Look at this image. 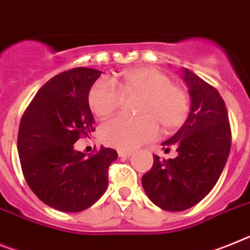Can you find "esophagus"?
<instances>
[{
    "label": "esophagus",
    "instance_id": "obj_1",
    "mask_svg": "<svg viewBox=\"0 0 250 250\" xmlns=\"http://www.w3.org/2000/svg\"><path fill=\"white\" fill-rule=\"evenodd\" d=\"M117 154H119V157L121 158H129L133 155V151H126V150H119L117 151Z\"/></svg>",
    "mask_w": 250,
    "mask_h": 250
}]
</instances>
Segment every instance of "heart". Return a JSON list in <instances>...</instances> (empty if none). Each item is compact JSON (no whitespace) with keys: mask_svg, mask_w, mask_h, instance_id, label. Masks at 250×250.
I'll use <instances>...</instances> for the list:
<instances>
[{"mask_svg":"<svg viewBox=\"0 0 250 250\" xmlns=\"http://www.w3.org/2000/svg\"><path fill=\"white\" fill-rule=\"evenodd\" d=\"M117 88L107 81L93 83L88 92V104L100 119L112 116L124 100L140 99L135 108L136 119L117 117L101 127L100 136L106 146L133 150L157 136L158 126L172 133L186 121L189 97L186 88L172 82L167 73L153 67L127 69L116 78Z\"/></svg>","mask_w":250,"mask_h":250,"instance_id":"obj_1","label":"heart"}]
</instances>
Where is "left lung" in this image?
<instances>
[{
  "mask_svg": "<svg viewBox=\"0 0 250 250\" xmlns=\"http://www.w3.org/2000/svg\"><path fill=\"white\" fill-rule=\"evenodd\" d=\"M191 97L188 119L170 139L162 143L166 151L174 146L177 157L159 159L142 178L144 191L163 210L183 211L195 206L214 188L231 146L227 106L214 86L183 70Z\"/></svg>",
  "mask_w": 250,
  "mask_h": 250,
  "instance_id": "obj_1",
  "label": "left lung"
}]
</instances>
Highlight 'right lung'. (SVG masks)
Segmentation results:
<instances>
[{
  "mask_svg": "<svg viewBox=\"0 0 250 250\" xmlns=\"http://www.w3.org/2000/svg\"><path fill=\"white\" fill-rule=\"evenodd\" d=\"M101 72L78 67L57 74L23 111L18 135L21 169L31 191L50 208L80 212L92 206L108 185V167L117 151L93 154L74 143L95 131L88 92Z\"/></svg>",
  "mask_w": 250,
  "mask_h": 250,
  "instance_id": "add662e5",
  "label": "right lung"
}]
</instances>
